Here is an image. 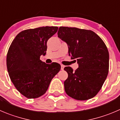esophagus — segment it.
I'll list each match as a JSON object with an SVG mask.
<instances>
[{
	"mask_svg": "<svg viewBox=\"0 0 120 120\" xmlns=\"http://www.w3.org/2000/svg\"><path fill=\"white\" fill-rule=\"evenodd\" d=\"M64 68V65H63V64H61V69L63 70Z\"/></svg>",
	"mask_w": 120,
	"mask_h": 120,
	"instance_id": "esophagus-1",
	"label": "esophagus"
}]
</instances>
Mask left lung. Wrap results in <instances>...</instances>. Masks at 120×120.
Wrapping results in <instances>:
<instances>
[{
  "label": "left lung",
  "mask_w": 120,
  "mask_h": 120,
  "mask_svg": "<svg viewBox=\"0 0 120 120\" xmlns=\"http://www.w3.org/2000/svg\"><path fill=\"white\" fill-rule=\"evenodd\" d=\"M58 37L68 46V54L76 59L79 68L64 67L68 78L64 82L66 94L77 100L97 95L109 73V53L106 45L90 30L61 26Z\"/></svg>",
  "instance_id": "obj_1"
}]
</instances>
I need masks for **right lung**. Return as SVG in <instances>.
I'll return each mask as SVG.
<instances>
[{"label": "right lung", "mask_w": 120, "mask_h": 120, "mask_svg": "<svg viewBox=\"0 0 120 120\" xmlns=\"http://www.w3.org/2000/svg\"><path fill=\"white\" fill-rule=\"evenodd\" d=\"M58 30L57 26L40 27L20 32L11 42L6 57L8 71L16 89L27 98L46 93L61 66L40 60L47 50V41Z\"/></svg>", "instance_id": "right-lung-1"}]
</instances>
